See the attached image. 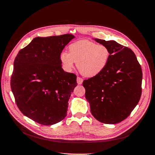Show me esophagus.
I'll return each mask as SVG.
<instances>
[{"label":"esophagus","mask_w":155,"mask_h":155,"mask_svg":"<svg viewBox=\"0 0 155 155\" xmlns=\"http://www.w3.org/2000/svg\"><path fill=\"white\" fill-rule=\"evenodd\" d=\"M83 81V79L82 78H79V77L77 78V83H78V85H81Z\"/></svg>","instance_id":"obj_1"}]
</instances>
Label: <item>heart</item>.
<instances>
[{
	"mask_svg": "<svg viewBox=\"0 0 155 155\" xmlns=\"http://www.w3.org/2000/svg\"><path fill=\"white\" fill-rule=\"evenodd\" d=\"M68 51H62L59 59L63 68L70 71L77 62V68L83 76L94 77L105 69L110 59V50L104 45H97L88 40L70 44Z\"/></svg>",
	"mask_w": 155,
	"mask_h": 155,
	"instance_id": "heart-1",
	"label": "heart"
}]
</instances>
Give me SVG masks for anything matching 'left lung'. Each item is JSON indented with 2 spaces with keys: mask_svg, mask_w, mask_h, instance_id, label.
<instances>
[{
  "mask_svg": "<svg viewBox=\"0 0 155 155\" xmlns=\"http://www.w3.org/2000/svg\"><path fill=\"white\" fill-rule=\"evenodd\" d=\"M94 40L110 50L103 71L84 81L91 112L101 123L115 124L130 115L142 94V71L132 50L114 41Z\"/></svg>",
  "mask_w": 155,
  "mask_h": 155,
  "instance_id": "obj_1",
  "label": "left lung"
}]
</instances>
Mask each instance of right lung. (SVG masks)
Returning a JSON list of instances; mask_svg holds the SVG:
<instances>
[{
    "label": "right lung",
    "mask_w": 155,
    "mask_h": 155,
    "mask_svg": "<svg viewBox=\"0 0 155 155\" xmlns=\"http://www.w3.org/2000/svg\"><path fill=\"white\" fill-rule=\"evenodd\" d=\"M72 34L37 37L18 51L13 63L11 88L22 113L35 122L51 125L67 114L76 76L64 72L59 55Z\"/></svg>",
    "instance_id": "add662e5"
}]
</instances>
